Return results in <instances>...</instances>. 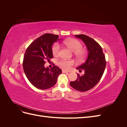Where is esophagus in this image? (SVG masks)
Returning a JSON list of instances; mask_svg holds the SVG:
<instances>
[{
	"label": "esophagus",
	"instance_id": "esophagus-1",
	"mask_svg": "<svg viewBox=\"0 0 127 127\" xmlns=\"http://www.w3.org/2000/svg\"><path fill=\"white\" fill-rule=\"evenodd\" d=\"M62 72H63V73H67V72H68L67 71H66V70H62Z\"/></svg>",
	"mask_w": 127,
	"mask_h": 127
}]
</instances>
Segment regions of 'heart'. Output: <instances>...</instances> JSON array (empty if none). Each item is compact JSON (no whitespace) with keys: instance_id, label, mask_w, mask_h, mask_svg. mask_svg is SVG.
<instances>
[{"instance_id":"b5f03b06","label":"heart","mask_w":127,"mask_h":127,"mask_svg":"<svg viewBox=\"0 0 127 127\" xmlns=\"http://www.w3.org/2000/svg\"><path fill=\"white\" fill-rule=\"evenodd\" d=\"M64 43V45L74 52L75 56L79 59H82L85 56V52L82 50L83 45L81 42L75 39H69L65 40ZM60 45L56 43L53 45L52 48V52L53 55L57 57L59 55L60 52ZM58 65L64 70H68L70 67L74 64V61L72 60L61 59L58 61Z\"/></svg>"}]
</instances>
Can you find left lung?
Here are the masks:
<instances>
[{
  "mask_svg": "<svg viewBox=\"0 0 127 127\" xmlns=\"http://www.w3.org/2000/svg\"><path fill=\"white\" fill-rule=\"evenodd\" d=\"M75 36L83 41L88 55L85 62L76 68L79 71L84 70L85 74L82 76L77 74L78 78L70 82V85L78 91L86 92L93 88L102 78L106 67L105 58L100 45L92 38L84 34Z\"/></svg>",
  "mask_w": 127,
  "mask_h": 127,
  "instance_id": "obj_1",
  "label": "left lung"
}]
</instances>
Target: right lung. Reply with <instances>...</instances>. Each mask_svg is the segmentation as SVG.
Segmentation results:
<instances>
[{"label":"right lung","instance_id":"add662e5","mask_svg":"<svg viewBox=\"0 0 127 127\" xmlns=\"http://www.w3.org/2000/svg\"><path fill=\"white\" fill-rule=\"evenodd\" d=\"M60 40L59 36L45 33L37 38L27 48L23 67L26 77L32 85L40 90H47L54 86L58 76L62 73L56 66L45 68L46 61L53 58L52 45Z\"/></svg>","mask_w":127,"mask_h":127}]
</instances>
